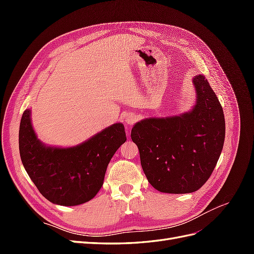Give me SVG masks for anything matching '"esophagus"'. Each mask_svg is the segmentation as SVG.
Segmentation results:
<instances>
[{"instance_id": "1", "label": "esophagus", "mask_w": 254, "mask_h": 254, "mask_svg": "<svg viewBox=\"0 0 254 254\" xmlns=\"http://www.w3.org/2000/svg\"><path fill=\"white\" fill-rule=\"evenodd\" d=\"M136 120H137V117L134 113H128L125 117V123H126V124H128L129 126H132L134 123L136 122Z\"/></svg>"}]
</instances>
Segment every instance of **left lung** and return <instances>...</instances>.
Masks as SVG:
<instances>
[{
  "mask_svg": "<svg viewBox=\"0 0 254 254\" xmlns=\"http://www.w3.org/2000/svg\"><path fill=\"white\" fill-rule=\"evenodd\" d=\"M193 82L197 99L191 111L146 119L131 130L146 178L162 193L187 194L200 189L224 146L226 124L218 98L204 76L197 75Z\"/></svg>",
  "mask_w": 254,
  "mask_h": 254,
  "instance_id": "1",
  "label": "left lung"
}]
</instances>
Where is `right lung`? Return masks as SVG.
<instances>
[{
  "mask_svg": "<svg viewBox=\"0 0 254 254\" xmlns=\"http://www.w3.org/2000/svg\"><path fill=\"white\" fill-rule=\"evenodd\" d=\"M126 140L124 125L117 123L76 147H49L37 139L28 109L19 130L20 157L29 178L49 201L66 206L87 202L98 193L107 166Z\"/></svg>",
  "mask_w": 254,
  "mask_h": 254,
  "instance_id": "right-lung-1",
  "label": "right lung"
}]
</instances>
